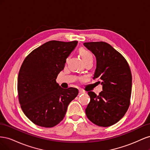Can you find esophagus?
<instances>
[{"label": "esophagus", "instance_id": "34e87169", "mask_svg": "<svg viewBox=\"0 0 150 150\" xmlns=\"http://www.w3.org/2000/svg\"><path fill=\"white\" fill-rule=\"evenodd\" d=\"M84 93H85V92L83 91V90H79V94H84Z\"/></svg>", "mask_w": 150, "mask_h": 150}]
</instances>
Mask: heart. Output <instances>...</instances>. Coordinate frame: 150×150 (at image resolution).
<instances>
[{
    "instance_id": "heart-1",
    "label": "heart",
    "mask_w": 150,
    "mask_h": 150,
    "mask_svg": "<svg viewBox=\"0 0 150 150\" xmlns=\"http://www.w3.org/2000/svg\"><path fill=\"white\" fill-rule=\"evenodd\" d=\"M79 52L84 62H86L90 60H93V54L88 50L84 48H81L79 50Z\"/></svg>"
}]
</instances>
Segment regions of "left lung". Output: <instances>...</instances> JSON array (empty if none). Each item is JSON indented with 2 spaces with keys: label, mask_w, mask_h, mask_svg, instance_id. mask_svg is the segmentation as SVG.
Instances as JSON below:
<instances>
[{
  "label": "left lung",
  "mask_w": 150,
  "mask_h": 150,
  "mask_svg": "<svg viewBox=\"0 0 150 150\" xmlns=\"http://www.w3.org/2000/svg\"><path fill=\"white\" fill-rule=\"evenodd\" d=\"M96 59L94 79L102 82L99 95L88 92L90 102L86 109L88 118L94 124L108 127L118 122L129 108L132 76L124 57L104 42H84Z\"/></svg>",
  "instance_id": "8db88e82"
}]
</instances>
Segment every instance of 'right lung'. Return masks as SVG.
I'll list each match as a JSON object with an SVG mask.
<instances>
[{
	"label": "right lung",
	"instance_id": "obj_1",
	"mask_svg": "<svg viewBox=\"0 0 150 150\" xmlns=\"http://www.w3.org/2000/svg\"><path fill=\"white\" fill-rule=\"evenodd\" d=\"M78 41L51 40L25 57L18 76L17 91L21 107L34 124L51 128L64 118L69 104L78 89H63L56 79Z\"/></svg>",
	"mask_w": 150,
	"mask_h": 150
}]
</instances>
